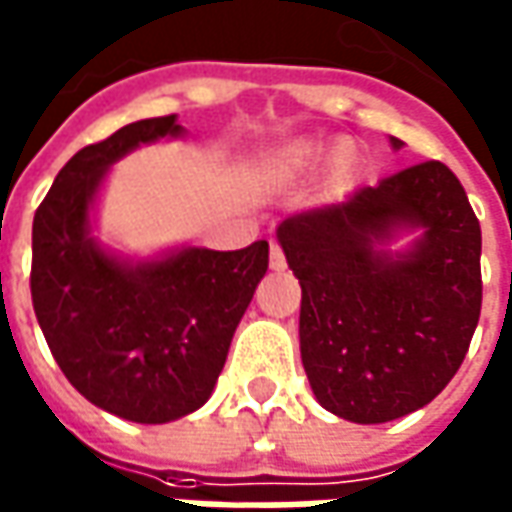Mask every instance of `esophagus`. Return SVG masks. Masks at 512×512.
Here are the masks:
<instances>
[{"instance_id":"34e87169","label":"esophagus","mask_w":512,"mask_h":512,"mask_svg":"<svg viewBox=\"0 0 512 512\" xmlns=\"http://www.w3.org/2000/svg\"><path fill=\"white\" fill-rule=\"evenodd\" d=\"M269 266L274 271H283L285 269V257H283V249L277 246V243H271V252H269Z\"/></svg>"}]
</instances>
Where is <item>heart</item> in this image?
<instances>
[{
  "instance_id": "obj_1",
  "label": "heart",
  "mask_w": 512,
  "mask_h": 512,
  "mask_svg": "<svg viewBox=\"0 0 512 512\" xmlns=\"http://www.w3.org/2000/svg\"><path fill=\"white\" fill-rule=\"evenodd\" d=\"M325 154V148L322 145H316L311 139H297V142H288L283 145L277 154L271 156V168L277 176H285V179H291V176H300L305 170H311L322 159ZM347 170H350V159H347V151H339V154L333 156V176L336 179H344L347 176Z\"/></svg>"
}]
</instances>
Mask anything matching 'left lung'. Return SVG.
<instances>
[{"label":"left lung","instance_id":"obj_1","mask_svg":"<svg viewBox=\"0 0 512 512\" xmlns=\"http://www.w3.org/2000/svg\"><path fill=\"white\" fill-rule=\"evenodd\" d=\"M401 234L413 243L392 250ZM277 243L302 288V367L328 412L387 423L446 389L479 322L482 229L443 162L288 215Z\"/></svg>","mask_w":512,"mask_h":512}]
</instances>
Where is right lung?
Listing matches in <instances>:
<instances>
[{
    "mask_svg": "<svg viewBox=\"0 0 512 512\" xmlns=\"http://www.w3.org/2000/svg\"><path fill=\"white\" fill-rule=\"evenodd\" d=\"M176 137L184 128L170 114L86 145L33 218L30 291L52 356L86 401L134 423H170L207 403L269 269L266 241L235 252L176 246L134 260L92 235L111 165Z\"/></svg>",
    "mask_w": 512,
    "mask_h": 512,
    "instance_id": "add662e5",
    "label": "right lung"
}]
</instances>
